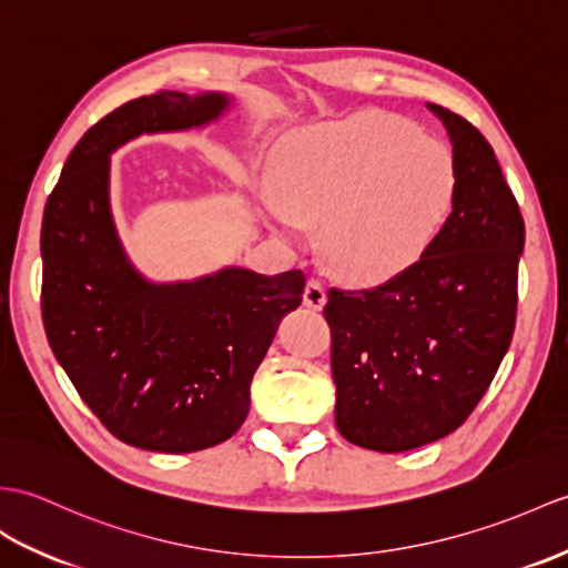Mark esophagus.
Returning a JSON list of instances; mask_svg holds the SVG:
<instances>
[{"label":"esophagus","instance_id":"esophagus-1","mask_svg":"<svg viewBox=\"0 0 568 568\" xmlns=\"http://www.w3.org/2000/svg\"><path fill=\"white\" fill-rule=\"evenodd\" d=\"M302 300H305V305H307L310 310L320 312V310L326 305V290H324V285H322L320 281H316V278L307 281L305 295H302Z\"/></svg>","mask_w":568,"mask_h":568}]
</instances>
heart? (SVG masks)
<instances>
[{
    "label": "heart",
    "mask_w": 568,
    "mask_h": 568,
    "mask_svg": "<svg viewBox=\"0 0 568 568\" xmlns=\"http://www.w3.org/2000/svg\"><path fill=\"white\" fill-rule=\"evenodd\" d=\"M455 193V156L440 140L404 118L363 111L285 135L261 210L293 244L320 227L322 258L341 281L382 285L428 254Z\"/></svg>",
    "instance_id": "1"
}]
</instances>
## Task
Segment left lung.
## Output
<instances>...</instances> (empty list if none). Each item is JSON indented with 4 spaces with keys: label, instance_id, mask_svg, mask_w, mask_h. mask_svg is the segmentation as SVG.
Listing matches in <instances>:
<instances>
[{
    "label": "left lung",
    "instance_id": "obj_1",
    "mask_svg": "<svg viewBox=\"0 0 568 568\" xmlns=\"http://www.w3.org/2000/svg\"><path fill=\"white\" fill-rule=\"evenodd\" d=\"M453 142L457 193L438 240L397 281L328 290L336 428L404 453L465 424L510 346L525 222L486 138L428 103Z\"/></svg>",
    "mask_w": 568,
    "mask_h": 568
}]
</instances>
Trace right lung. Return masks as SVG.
<instances>
[{"mask_svg":"<svg viewBox=\"0 0 568 568\" xmlns=\"http://www.w3.org/2000/svg\"><path fill=\"white\" fill-rule=\"evenodd\" d=\"M230 97L156 91L87 130L43 213L41 307L48 344L79 397L118 440L195 453L240 430L248 389L305 273L222 268L191 283L144 281L118 240L109 154L142 133L201 128Z\"/></svg>","mask_w":568,"mask_h":568,"instance_id":"add662e5","label":"right lung"}]
</instances>
